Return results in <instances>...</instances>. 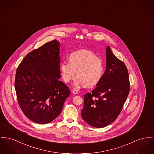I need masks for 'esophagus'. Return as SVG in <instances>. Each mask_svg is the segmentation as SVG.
Returning a JSON list of instances; mask_svg holds the SVG:
<instances>
[{
    "instance_id": "1",
    "label": "esophagus",
    "mask_w": 154,
    "mask_h": 154,
    "mask_svg": "<svg viewBox=\"0 0 154 154\" xmlns=\"http://www.w3.org/2000/svg\"><path fill=\"white\" fill-rule=\"evenodd\" d=\"M72 93L74 94H75V95H76V94H77L78 93H79V91L77 90H73L72 91Z\"/></svg>"
}]
</instances>
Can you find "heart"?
<instances>
[{
    "mask_svg": "<svg viewBox=\"0 0 154 154\" xmlns=\"http://www.w3.org/2000/svg\"><path fill=\"white\" fill-rule=\"evenodd\" d=\"M104 63L100 57L87 49H82L71 53L69 62L63 60L60 66L62 77L65 82L78 75V82L87 86H94L101 80L104 73Z\"/></svg>",
    "mask_w": 154,
    "mask_h": 154,
    "instance_id": "b5f03b06",
    "label": "heart"
}]
</instances>
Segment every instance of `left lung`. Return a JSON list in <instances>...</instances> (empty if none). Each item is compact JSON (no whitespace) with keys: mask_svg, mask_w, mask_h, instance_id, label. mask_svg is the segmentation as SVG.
<instances>
[{"mask_svg":"<svg viewBox=\"0 0 154 154\" xmlns=\"http://www.w3.org/2000/svg\"><path fill=\"white\" fill-rule=\"evenodd\" d=\"M106 69L97 87L84 95L82 116L91 126L102 128L118 118L130 91L125 64L106 48Z\"/></svg>","mask_w":154,"mask_h":154,"instance_id":"obj_1","label":"left lung"}]
</instances>
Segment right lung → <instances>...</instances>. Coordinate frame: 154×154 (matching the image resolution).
I'll return each mask as SVG.
<instances>
[{
	"label": "right lung",
	"mask_w": 154,
	"mask_h": 154,
	"mask_svg": "<svg viewBox=\"0 0 154 154\" xmlns=\"http://www.w3.org/2000/svg\"><path fill=\"white\" fill-rule=\"evenodd\" d=\"M60 44L46 43L23 59L16 72L15 90L24 114L38 124L51 122L61 113L70 91L60 78Z\"/></svg>",
	"instance_id": "add662e5"
}]
</instances>
